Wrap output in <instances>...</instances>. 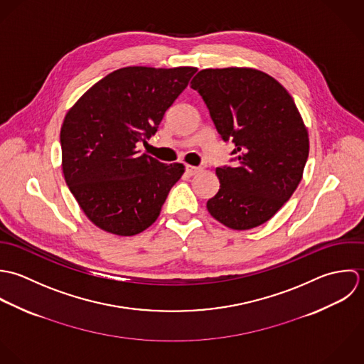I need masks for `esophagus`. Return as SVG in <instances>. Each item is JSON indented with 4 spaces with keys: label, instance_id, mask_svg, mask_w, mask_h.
Listing matches in <instances>:
<instances>
[{
    "label": "esophagus",
    "instance_id": "1",
    "mask_svg": "<svg viewBox=\"0 0 364 364\" xmlns=\"http://www.w3.org/2000/svg\"><path fill=\"white\" fill-rule=\"evenodd\" d=\"M200 171V167H196V166H190V164H186V173L188 176H194Z\"/></svg>",
    "mask_w": 364,
    "mask_h": 364
}]
</instances>
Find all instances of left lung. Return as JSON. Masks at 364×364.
Segmentation results:
<instances>
[{"label":"left lung","instance_id":"8db88e82","mask_svg":"<svg viewBox=\"0 0 364 364\" xmlns=\"http://www.w3.org/2000/svg\"><path fill=\"white\" fill-rule=\"evenodd\" d=\"M223 142L232 141L233 166L217 167L219 191L208 213L236 230L272 218L298 187L309 153L308 131L289 91L256 69H205L191 81Z\"/></svg>","mask_w":364,"mask_h":364}]
</instances>
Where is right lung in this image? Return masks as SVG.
<instances>
[{
	"label": "right lung",
	"instance_id": "obj_1",
	"mask_svg": "<svg viewBox=\"0 0 364 364\" xmlns=\"http://www.w3.org/2000/svg\"><path fill=\"white\" fill-rule=\"evenodd\" d=\"M196 72L124 68L95 82L66 114L60 131L65 180L100 229L134 236L159 217L184 166L160 163L136 146L156 134Z\"/></svg>",
	"mask_w": 364,
	"mask_h": 364
}]
</instances>
